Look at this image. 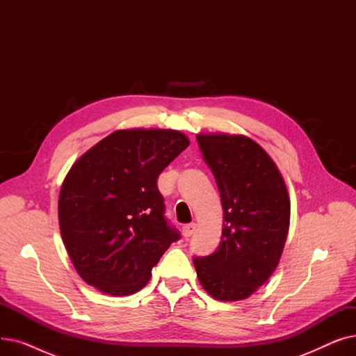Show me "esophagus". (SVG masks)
I'll use <instances>...</instances> for the list:
<instances>
[{"label": "esophagus", "mask_w": 356, "mask_h": 356, "mask_svg": "<svg viewBox=\"0 0 356 356\" xmlns=\"http://www.w3.org/2000/svg\"><path fill=\"white\" fill-rule=\"evenodd\" d=\"M195 229H196V225H195V223H188V225H184V227L181 228V234H183V236H184V238H189V236H192V235H193Z\"/></svg>", "instance_id": "esophagus-1"}]
</instances>
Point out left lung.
Instances as JSON below:
<instances>
[{"mask_svg":"<svg viewBox=\"0 0 356 356\" xmlns=\"http://www.w3.org/2000/svg\"><path fill=\"white\" fill-rule=\"evenodd\" d=\"M223 209L216 251L195 257L202 287L216 300H244L277 268L290 227L286 183L266 149L245 136L197 134Z\"/></svg>","mask_w":356,"mask_h":356,"instance_id":"8db88e82","label":"left lung"}]
</instances>
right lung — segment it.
Segmentation results:
<instances>
[{
  "instance_id": "add662e5",
  "label": "right lung",
  "mask_w": 356,
  "mask_h": 356,
  "mask_svg": "<svg viewBox=\"0 0 356 356\" xmlns=\"http://www.w3.org/2000/svg\"><path fill=\"white\" fill-rule=\"evenodd\" d=\"M189 140L175 129H118L70 167L59 195L63 244L85 283L109 296L140 291L180 235L157 179Z\"/></svg>"
}]
</instances>
